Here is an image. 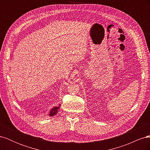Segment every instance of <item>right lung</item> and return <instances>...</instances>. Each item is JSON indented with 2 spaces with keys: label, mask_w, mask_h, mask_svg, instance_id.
<instances>
[{
  "label": "right lung",
  "mask_w": 150,
  "mask_h": 150,
  "mask_svg": "<svg viewBox=\"0 0 150 150\" xmlns=\"http://www.w3.org/2000/svg\"><path fill=\"white\" fill-rule=\"evenodd\" d=\"M61 107V104H59L58 106H54L52 108H51L50 110V111L49 112V116H53L54 115H56L57 113L58 112V111H59V109Z\"/></svg>",
  "instance_id": "right-lung-1"
}]
</instances>
